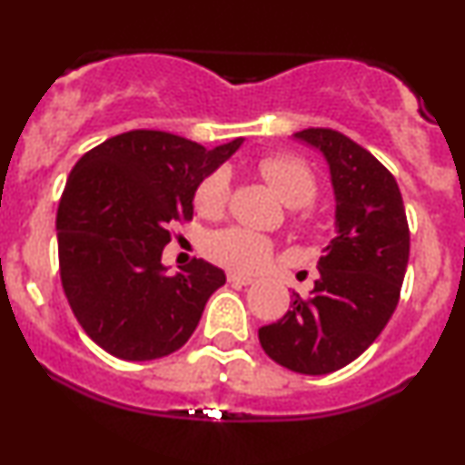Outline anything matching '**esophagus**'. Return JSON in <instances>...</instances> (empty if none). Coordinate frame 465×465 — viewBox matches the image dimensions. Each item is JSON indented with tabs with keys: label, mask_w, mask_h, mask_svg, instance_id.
I'll use <instances>...</instances> for the list:
<instances>
[{
	"label": "esophagus",
	"mask_w": 465,
	"mask_h": 465,
	"mask_svg": "<svg viewBox=\"0 0 465 465\" xmlns=\"http://www.w3.org/2000/svg\"><path fill=\"white\" fill-rule=\"evenodd\" d=\"M227 280L232 282V284H240V286H249V284H253V277H249V275H240V273H229L227 275Z\"/></svg>",
	"instance_id": "34e87169"
}]
</instances>
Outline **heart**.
Returning <instances> with one entry per match:
<instances>
[{"label": "heart", "instance_id": "heart-1", "mask_svg": "<svg viewBox=\"0 0 465 465\" xmlns=\"http://www.w3.org/2000/svg\"><path fill=\"white\" fill-rule=\"evenodd\" d=\"M258 173L266 183L273 188L291 210H302L311 205L317 196V179L306 163L291 154H271L258 163ZM229 199V174L225 170H214L201 181L194 192V205L203 216H218L225 210ZM311 214L302 212L300 223H311ZM207 258L225 269L238 273H251L262 269L273 258V242L271 238L244 227H227L210 233L203 244Z\"/></svg>", "mask_w": 465, "mask_h": 465}]
</instances>
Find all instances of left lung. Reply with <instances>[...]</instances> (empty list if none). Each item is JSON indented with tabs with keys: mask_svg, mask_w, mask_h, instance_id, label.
<instances>
[{
	"mask_svg": "<svg viewBox=\"0 0 465 465\" xmlns=\"http://www.w3.org/2000/svg\"><path fill=\"white\" fill-rule=\"evenodd\" d=\"M295 140L323 154L334 192V238L319 258L308 297L258 330L260 345L286 370L323 376L359 359L398 306L409 262V225L393 174L370 151L332 129Z\"/></svg>",
	"mask_w": 465,
	"mask_h": 465,
	"instance_id": "obj_1",
	"label": "left lung"
}]
</instances>
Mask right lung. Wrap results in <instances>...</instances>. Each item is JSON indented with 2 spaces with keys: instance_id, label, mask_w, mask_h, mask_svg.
<instances>
[{
  "instance_id": "1",
  "label": "right lung",
  "mask_w": 465,
  "mask_h": 465,
  "mask_svg": "<svg viewBox=\"0 0 465 465\" xmlns=\"http://www.w3.org/2000/svg\"><path fill=\"white\" fill-rule=\"evenodd\" d=\"M242 137L207 151L163 131H129L78 159L56 212L58 266L74 317L122 361L173 354L190 339L225 273L192 260L168 275L170 223L190 221L194 192Z\"/></svg>"
}]
</instances>
